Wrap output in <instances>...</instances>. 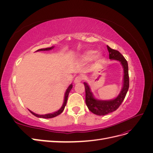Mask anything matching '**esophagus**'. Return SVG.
Instances as JSON below:
<instances>
[{
	"mask_svg": "<svg viewBox=\"0 0 153 153\" xmlns=\"http://www.w3.org/2000/svg\"><path fill=\"white\" fill-rule=\"evenodd\" d=\"M83 80V76L82 75H78L75 78V80H74V83L75 84H78V83L81 82V81Z\"/></svg>",
	"mask_w": 153,
	"mask_h": 153,
	"instance_id": "obj_1",
	"label": "esophagus"
}]
</instances>
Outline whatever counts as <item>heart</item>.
Wrapping results in <instances>:
<instances>
[{"label":"heart","mask_w":153,"mask_h":153,"mask_svg":"<svg viewBox=\"0 0 153 153\" xmlns=\"http://www.w3.org/2000/svg\"><path fill=\"white\" fill-rule=\"evenodd\" d=\"M94 58V60L97 62H100L102 60V55L100 53L97 54V51L94 50H88L82 55V61L84 62H89L92 61Z\"/></svg>","instance_id":"1"}]
</instances>
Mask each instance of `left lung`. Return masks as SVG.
Instances as JSON below:
<instances>
[{"label":"left lung","mask_w":153,"mask_h":153,"mask_svg":"<svg viewBox=\"0 0 153 153\" xmlns=\"http://www.w3.org/2000/svg\"><path fill=\"white\" fill-rule=\"evenodd\" d=\"M106 47L109 52V59L119 61L123 66L124 73L123 87L121 92L115 98L102 100L96 99L91 91L89 85L87 82L84 83L85 89V103L91 112L98 115H105L116 110L122 103L129 89L128 65L126 60L119 51L112 49L108 45Z\"/></svg>","instance_id":"8db88e82"}]
</instances>
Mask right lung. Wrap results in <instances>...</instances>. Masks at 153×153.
Instances as JSON below:
<instances>
[{
	"label": "right lung",
	"instance_id": "right-lung-1",
	"mask_svg": "<svg viewBox=\"0 0 153 153\" xmlns=\"http://www.w3.org/2000/svg\"><path fill=\"white\" fill-rule=\"evenodd\" d=\"M53 48H54V47H50V48H41V49L38 50L36 51V52H39V51H48V50H50L53 49ZM72 87H73V84H72L71 85H69V86L68 87V89H66V91L65 92V94H64V102H63V104H62V105L61 106V108H60L59 110H58L57 111H56V112H54L53 113H50V114H45V115H39V114H35L33 112H32L31 110H29L30 112L32 114H33L34 115H35L36 117H39V118L50 119V118H53V117H55L57 116V115H59V114H61L63 112L64 108H65V106L66 105V103H67V100H68V95H69V92H70V91L71 90Z\"/></svg>",
	"mask_w": 153,
	"mask_h": 153
}]
</instances>
